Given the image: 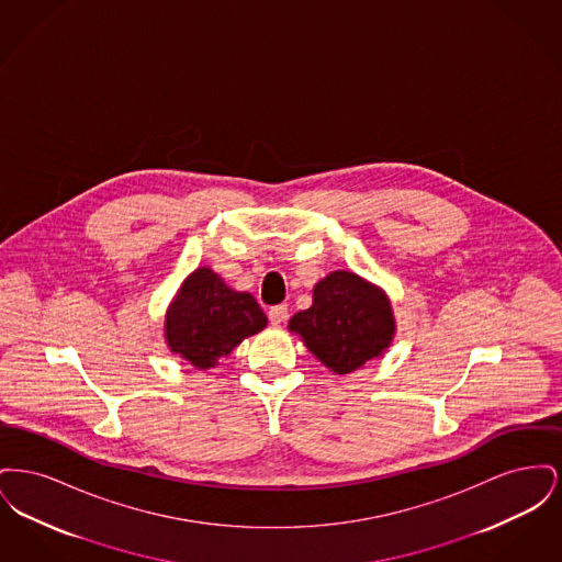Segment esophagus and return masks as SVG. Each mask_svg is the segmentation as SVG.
<instances>
[{
    "instance_id": "obj_1",
    "label": "esophagus",
    "mask_w": 562,
    "mask_h": 562,
    "mask_svg": "<svg viewBox=\"0 0 562 562\" xmlns=\"http://www.w3.org/2000/svg\"><path fill=\"white\" fill-rule=\"evenodd\" d=\"M289 318V305H273L271 310H269V322L273 324V326H278V324H282V322Z\"/></svg>"
}]
</instances>
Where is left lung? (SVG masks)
I'll return each instance as SVG.
<instances>
[{
	"mask_svg": "<svg viewBox=\"0 0 562 562\" xmlns=\"http://www.w3.org/2000/svg\"><path fill=\"white\" fill-rule=\"evenodd\" d=\"M289 328L324 367L346 374L387 348L396 326L385 294L351 271H333L316 284L312 307L294 314Z\"/></svg>",
	"mask_w": 562,
	"mask_h": 562,
	"instance_id": "left-lung-1",
	"label": "left lung"
}]
</instances>
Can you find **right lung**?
<instances>
[{
    "mask_svg": "<svg viewBox=\"0 0 562 562\" xmlns=\"http://www.w3.org/2000/svg\"><path fill=\"white\" fill-rule=\"evenodd\" d=\"M266 324L252 294L232 291L213 269H195L170 305L166 341L195 369H211L218 356H227Z\"/></svg>",
    "mask_w": 562,
    "mask_h": 562,
    "instance_id": "right-lung-1",
    "label": "right lung"
}]
</instances>
